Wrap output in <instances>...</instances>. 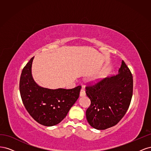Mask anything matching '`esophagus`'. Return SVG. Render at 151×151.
I'll return each mask as SVG.
<instances>
[{
    "label": "esophagus",
    "mask_w": 151,
    "mask_h": 151,
    "mask_svg": "<svg viewBox=\"0 0 151 151\" xmlns=\"http://www.w3.org/2000/svg\"><path fill=\"white\" fill-rule=\"evenodd\" d=\"M86 96L85 91L83 89H82L81 90V92H80V96L81 97H84V96Z\"/></svg>",
    "instance_id": "1"
}]
</instances>
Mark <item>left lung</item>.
Returning a JSON list of instances; mask_svg holds the SVG:
<instances>
[{
  "label": "left lung",
  "mask_w": 151,
  "mask_h": 151,
  "mask_svg": "<svg viewBox=\"0 0 151 151\" xmlns=\"http://www.w3.org/2000/svg\"><path fill=\"white\" fill-rule=\"evenodd\" d=\"M86 93L91 100L86 115L89 124L97 130L115 126L129 109L133 94V77L122 60L118 74L87 86Z\"/></svg>",
  "instance_id": "8db88e82"
}]
</instances>
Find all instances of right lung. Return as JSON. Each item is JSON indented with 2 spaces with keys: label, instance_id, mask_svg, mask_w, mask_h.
Masks as SVG:
<instances>
[{
  "label": "right lung",
  "instance_id": "add662e5",
  "mask_svg": "<svg viewBox=\"0 0 151 151\" xmlns=\"http://www.w3.org/2000/svg\"><path fill=\"white\" fill-rule=\"evenodd\" d=\"M34 57L23 68L20 77L19 91L25 108L40 124L52 127L58 124L79 97L81 86L71 89H51L40 86L31 73Z\"/></svg>",
  "mask_w": 151,
  "mask_h": 151
}]
</instances>
